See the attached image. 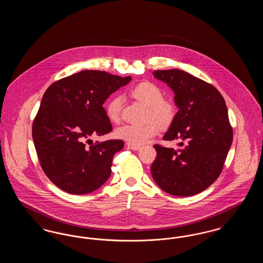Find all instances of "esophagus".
I'll list each match as a JSON object with an SVG mask.
<instances>
[{"mask_svg": "<svg viewBox=\"0 0 263 263\" xmlns=\"http://www.w3.org/2000/svg\"><path fill=\"white\" fill-rule=\"evenodd\" d=\"M127 147H128V149H131V150L133 151H137L140 149V146L133 145V144H127Z\"/></svg>", "mask_w": 263, "mask_h": 263, "instance_id": "esophagus-1", "label": "esophagus"}]
</instances>
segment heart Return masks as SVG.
I'll return each instance as SVG.
<instances>
[{"label":"heart","mask_w":263,"mask_h":263,"mask_svg":"<svg viewBox=\"0 0 263 263\" xmlns=\"http://www.w3.org/2000/svg\"><path fill=\"white\" fill-rule=\"evenodd\" d=\"M131 93L138 101L148 106L149 119L156 120L162 126H167L172 123L175 117V105L171 101L163 100V91L157 85L149 82L141 83L132 89ZM121 106L122 98L119 96L114 97L108 101L105 107V113L110 121H119ZM155 122L151 120L143 124L120 126L116 129L115 135L129 144L142 145L158 134L159 125Z\"/></svg>","instance_id":"1"}]
</instances>
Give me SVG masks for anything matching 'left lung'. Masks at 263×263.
<instances>
[{
    "label": "left lung",
    "mask_w": 263,
    "mask_h": 263,
    "mask_svg": "<svg viewBox=\"0 0 263 263\" xmlns=\"http://www.w3.org/2000/svg\"><path fill=\"white\" fill-rule=\"evenodd\" d=\"M154 77L175 92L178 111L163 140L178 149L155 145V182L175 196H191L209 187L223 170L233 141L225 100L219 90L179 69L158 70Z\"/></svg>",
    "instance_id": "1"
}]
</instances>
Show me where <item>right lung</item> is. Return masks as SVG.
Instances as JSON below:
<instances>
[{
  "mask_svg": "<svg viewBox=\"0 0 263 263\" xmlns=\"http://www.w3.org/2000/svg\"><path fill=\"white\" fill-rule=\"evenodd\" d=\"M130 81V76L84 70L46 89L32 124V139L40 165L56 186L81 195L108 179L113 157L124 142H88L112 130L102 104Z\"/></svg>",
  "mask_w": 263,
  "mask_h": 263,
  "instance_id": "add662e5",
  "label": "right lung"
}]
</instances>
